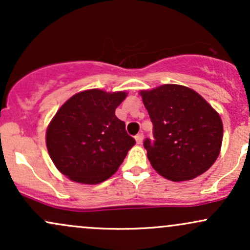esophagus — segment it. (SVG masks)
<instances>
[{"label": "esophagus", "mask_w": 250, "mask_h": 250, "mask_svg": "<svg viewBox=\"0 0 250 250\" xmlns=\"http://www.w3.org/2000/svg\"><path fill=\"white\" fill-rule=\"evenodd\" d=\"M135 140H136V143H137V145H141L142 141H143V134H142V133L137 134L136 136H135Z\"/></svg>", "instance_id": "obj_1"}]
</instances>
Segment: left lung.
Segmentation results:
<instances>
[{"label":"left lung","instance_id":"left-lung-1","mask_svg":"<svg viewBox=\"0 0 250 250\" xmlns=\"http://www.w3.org/2000/svg\"><path fill=\"white\" fill-rule=\"evenodd\" d=\"M140 95L154 125V141L146 139L143 142L151 167L175 182L207 171L222 145L219 113L185 85L163 84L140 91Z\"/></svg>","mask_w":250,"mask_h":250}]
</instances>
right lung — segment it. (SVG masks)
I'll list each match as a JSON object with an SVG mask.
<instances>
[{
	"mask_svg": "<svg viewBox=\"0 0 250 250\" xmlns=\"http://www.w3.org/2000/svg\"><path fill=\"white\" fill-rule=\"evenodd\" d=\"M125 91L100 89L71 96L53 117L45 133L51 161L71 181L85 185L103 182L119 169L135 140L125 131L115 109Z\"/></svg>",
	"mask_w": 250,
	"mask_h": 250,
	"instance_id": "1",
	"label": "right lung"
}]
</instances>
